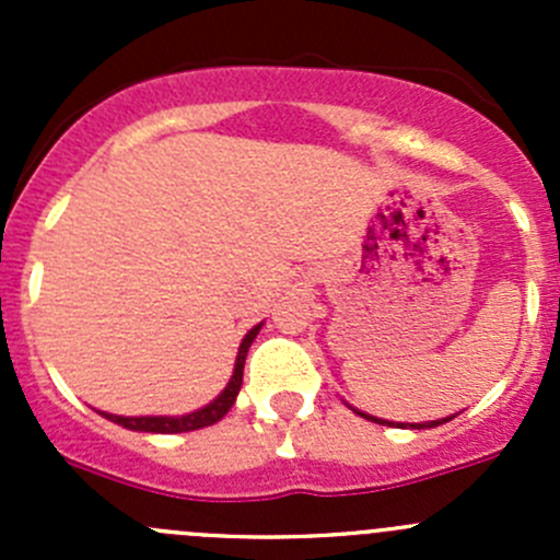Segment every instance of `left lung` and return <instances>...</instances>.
<instances>
[{
	"mask_svg": "<svg viewBox=\"0 0 560 560\" xmlns=\"http://www.w3.org/2000/svg\"><path fill=\"white\" fill-rule=\"evenodd\" d=\"M349 409H352L354 415L365 417V420H371V422H380V425H393V422L382 420V417H371V415H365V411H358V409H354V406H349ZM453 417H455V415H453ZM453 417H442V420H431V422H395V425H400V428H415V431H425V428L444 425V422H450V420H453Z\"/></svg>",
	"mask_w": 560,
	"mask_h": 560,
	"instance_id": "obj_1",
	"label": "left lung"
}]
</instances>
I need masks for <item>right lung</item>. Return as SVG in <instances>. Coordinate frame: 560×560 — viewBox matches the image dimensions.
I'll use <instances>...</instances> for the list:
<instances>
[{
	"label": "right lung",
	"instance_id": "right-lung-1",
	"mask_svg": "<svg viewBox=\"0 0 560 560\" xmlns=\"http://www.w3.org/2000/svg\"><path fill=\"white\" fill-rule=\"evenodd\" d=\"M259 330H262V322L254 325L252 330L246 332L244 341H241L238 347V358H235V369H233V376H230L228 387H224L211 404L202 406V409L189 411V415H175V417H167V415L124 417V415H107V411H100V415H103L105 420L116 422V425L129 428V431H140V433H186V431H197V428L213 425V422H219L230 409H233L235 398H238L241 385H244V363H246L248 347H252Z\"/></svg>",
	"mask_w": 560,
	"mask_h": 560
}]
</instances>
